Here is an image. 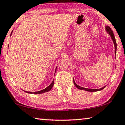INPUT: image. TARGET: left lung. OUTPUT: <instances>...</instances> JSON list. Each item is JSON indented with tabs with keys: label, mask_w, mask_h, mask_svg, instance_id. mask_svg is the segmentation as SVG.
<instances>
[{
	"label": "left lung",
	"mask_w": 125,
	"mask_h": 125,
	"mask_svg": "<svg viewBox=\"0 0 125 125\" xmlns=\"http://www.w3.org/2000/svg\"><path fill=\"white\" fill-rule=\"evenodd\" d=\"M105 31H107V32L108 33L109 35H110L112 40V41H113V44H114V45H115V55H116V51H117V44H116V39H115V35H114V34H113V31L111 30V28L109 27V26H106L105 27ZM73 83H74V85L76 86V87H77V89H80V90H83L87 91V92H98V91L102 90H103L104 87H105V86H104L103 87H102V88H100V89H87V88H85V87H83L81 86H80L76 84L75 81H74V79H73Z\"/></svg>",
	"instance_id": "left-lung-1"
}]
</instances>
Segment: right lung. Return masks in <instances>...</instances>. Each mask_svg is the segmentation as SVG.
<instances>
[{"instance_id": "1", "label": "right lung", "mask_w": 125, "mask_h": 125, "mask_svg": "<svg viewBox=\"0 0 125 125\" xmlns=\"http://www.w3.org/2000/svg\"><path fill=\"white\" fill-rule=\"evenodd\" d=\"M13 32V31H12ZM12 33H11L10 34V36L11 35H12ZM56 70H57V67H56V69H55V72H56ZM54 80H53V81L52 82V83H51V85H49L48 87H46L45 89H43V90H40V91H38V92H27V91H24V92L27 93H29V94H42V93H46V92H49V91H50L52 89V87H53V85H54Z\"/></svg>"}]
</instances>
